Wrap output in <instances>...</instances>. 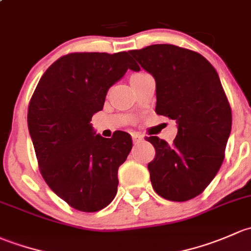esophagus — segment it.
Segmentation results:
<instances>
[{
    "instance_id": "obj_1",
    "label": "esophagus",
    "mask_w": 251,
    "mask_h": 251,
    "mask_svg": "<svg viewBox=\"0 0 251 251\" xmlns=\"http://www.w3.org/2000/svg\"><path fill=\"white\" fill-rule=\"evenodd\" d=\"M131 138H133V141H134V144H136V143H140V141L143 140V136L138 135V134H133V135H131Z\"/></svg>"
}]
</instances>
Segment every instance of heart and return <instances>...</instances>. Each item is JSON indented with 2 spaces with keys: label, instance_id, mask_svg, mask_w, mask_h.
<instances>
[{
  "label": "heart",
  "instance_id": "heart-1",
  "mask_svg": "<svg viewBox=\"0 0 251 251\" xmlns=\"http://www.w3.org/2000/svg\"><path fill=\"white\" fill-rule=\"evenodd\" d=\"M143 75H145V74H136V75H134L133 77H131V78H135V77H139V76H143Z\"/></svg>",
  "mask_w": 251,
  "mask_h": 251
}]
</instances>
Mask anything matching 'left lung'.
<instances>
[{
	"label": "left lung",
	"instance_id": "obj_1",
	"mask_svg": "<svg viewBox=\"0 0 251 251\" xmlns=\"http://www.w3.org/2000/svg\"><path fill=\"white\" fill-rule=\"evenodd\" d=\"M156 81V113L177 123L173 145L146 138L156 156L147 168L157 195L185 202L203 192L220 169L232 126L229 102L210 63L173 45L130 50Z\"/></svg>",
	"mask_w": 251,
	"mask_h": 251
}]
</instances>
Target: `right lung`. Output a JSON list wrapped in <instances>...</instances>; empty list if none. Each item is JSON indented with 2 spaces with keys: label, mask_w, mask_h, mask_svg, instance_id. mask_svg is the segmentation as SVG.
<instances>
[{
  "label": "right lung",
  "mask_w": 251,
  "mask_h": 251,
  "mask_svg": "<svg viewBox=\"0 0 251 251\" xmlns=\"http://www.w3.org/2000/svg\"><path fill=\"white\" fill-rule=\"evenodd\" d=\"M128 69L140 70L126 51L68 54L49 66L30 100L27 126L41 174L79 211L101 210L117 193L118 168L130 152L131 136L118 131L102 138L90 121Z\"/></svg>",
  "instance_id": "obj_1"
}]
</instances>
